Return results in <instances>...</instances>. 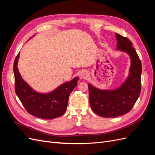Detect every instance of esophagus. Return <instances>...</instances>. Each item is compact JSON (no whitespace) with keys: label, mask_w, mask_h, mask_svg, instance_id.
I'll use <instances>...</instances> for the list:
<instances>
[{"label":"esophagus","mask_w":155,"mask_h":155,"mask_svg":"<svg viewBox=\"0 0 155 155\" xmlns=\"http://www.w3.org/2000/svg\"><path fill=\"white\" fill-rule=\"evenodd\" d=\"M88 76V73L86 71H82L79 74V78L81 79H85Z\"/></svg>","instance_id":"34e87169"}]
</instances>
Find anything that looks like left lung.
Listing matches in <instances>:
<instances>
[{"label": "left lung", "instance_id": "8db88e82", "mask_svg": "<svg viewBox=\"0 0 155 155\" xmlns=\"http://www.w3.org/2000/svg\"><path fill=\"white\" fill-rule=\"evenodd\" d=\"M116 48L127 54L130 59L129 76L120 87L114 90H101L88 84L92 110L105 118H114L129 112L141 91L142 63L128 38L116 34Z\"/></svg>", "mask_w": 155, "mask_h": 155}]
</instances>
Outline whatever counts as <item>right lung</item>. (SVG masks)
<instances>
[{"label":"right lung","instance_id":"obj_1","mask_svg":"<svg viewBox=\"0 0 155 155\" xmlns=\"http://www.w3.org/2000/svg\"><path fill=\"white\" fill-rule=\"evenodd\" d=\"M18 58L19 53L13 64L15 89L17 96L27 112L37 118L46 120L62 116L67 110L69 96L77 86L79 78H74L48 93H40L34 90L21 77L17 68Z\"/></svg>","mask_w":155,"mask_h":155}]
</instances>
